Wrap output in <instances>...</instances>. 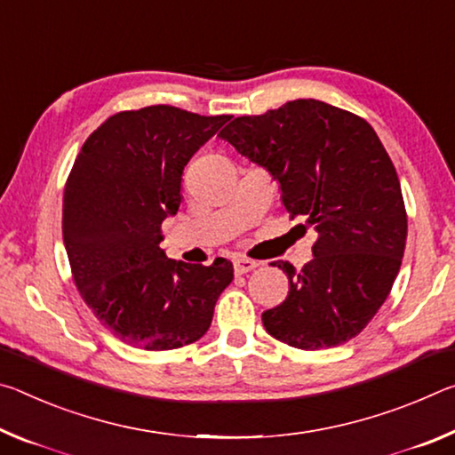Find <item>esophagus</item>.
Returning a JSON list of instances; mask_svg holds the SVG:
<instances>
[{
	"instance_id": "esophagus-1",
	"label": "esophagus",
	"mask_w": 455,
	"mask_h": 455,
	"mask_svg": "<svg viewBox=\"0 0 455 455\" xmlns=\"http://www.w3.org/2000/svg\"><path fill=\"white\" fill-rule=\"evenodd\" d=\"M256 267H258V262H254V259L243 258V256L234 258V270H235V274L251 272V270H256Z\"/></svg>"
}]
</instances>
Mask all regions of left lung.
Returning a JSON list of instances; mask_svg holds the SVG:
<instances>
[{
	"label": "left lung",
	"mask_w": 455,
	"mask_h": 455,
	"mask_svg": "<svg viewBox=\"0 0 455 455\" xmlns=\"http://www.w3.org/2000/svg\"><path fill=\"white\" fill-rule=\"evenodd\" d=\"M280 183L282 204L307 215L316 242L286 300L266 310L267 334L294 348L342 345L377 315L395 282L407 240L397 171L367 121L323 100L298 99L220 132Z\"/></svg>",
	"instance_id": "left-lung-1"
}]
</instances>
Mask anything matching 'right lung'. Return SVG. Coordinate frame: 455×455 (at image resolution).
Masks as SVG:
<instances>
[{"label": "right lung", "mask_w": 455, "mask_h": 455, "mask_svg": "<svg viewBox=\"0 0 455 455\" xmlns=\"http://www.w3.org/2000/svg\"><path fill=\"white\" fill-rule=\"evenodd\" d=\"M229 118L147 107L104 121L82 145L64 189L62 234L74 282L124 345L171 351L210 331L234 266L167 258L161 223L181 205L183 169Z\"/></svg>", "instance_id": "1"}]
</instances>
